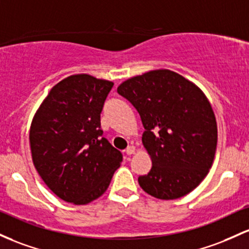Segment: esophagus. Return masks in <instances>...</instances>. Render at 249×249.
<instances>
[{
    "instance_id": "esophagus-1",
    "label": "esophagus",
    "mask_w": 249,
    "mask_h": 249,
    "mask_svg": "<svg viewBox=\"0 0 249 249\" xmlns=\"http://www.w3.org/2000/svg\"><path fill=\"white\" fill-rule=\"evenodd\" d=\"M125 153H127L128 155H132L135 153V146H133V144H130V146L127 147V149H125Z\"/></svg>"
}]
</instances>
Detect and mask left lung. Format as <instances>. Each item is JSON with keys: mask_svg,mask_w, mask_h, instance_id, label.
Returning a JSON list of instances; mask_svg holds the SVG:
<instances>
[{"mask_svg": "<svg viewBox=\"0 0 249 249\" xmlns=\"http://www.w3.org/2000/svg\"><path fill=\"white\" fill-rule=\"evenodd\" d=\"M141 116L152 169L139 177L147 194L174 200L207 177L217 144L213 108L196 85L168 69L130 77L117 87Z\"/></svg>", "mask_w": 249, "mask_h": 249, "instance_id": "8db88e82", "label": "left lung"}]
</instances>
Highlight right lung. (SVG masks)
<instances>
[{"label":"right lung","instance_id":"1","mask_svg":"<svg viewBox=\"0 0 249 249\" xmlns=\"http://www.w3.org/2000/svg\"><path fill=\"white\" fill-rule=\"evenodd\" d=\"M110 81L71 75L50 89L33 117L32 158L43 182L56 196L87 205L107 191L122 154L102 138L100 115Z\"/></svg>","mask_w":249,"mask_h":249}]
</instances>
